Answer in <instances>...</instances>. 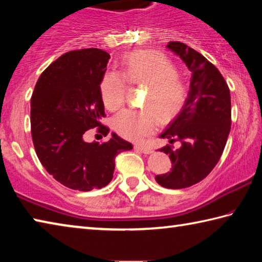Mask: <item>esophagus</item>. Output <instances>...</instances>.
Instances as JSON below:
<instances>
[{
  "instance_id": "obj_1",
  "label": "esophagus",
  "mask_w": 262,
  "mask_h": 262,
  "mask_svg": "<svg viewBox=\"0 0 262 262\" xmlns=\"http://www.w3.org/2000/svg\"><path fill=\"white\" fill-rule=\"evenodd\" d=\"M134 149L137 150V151H141L143 154H151L152 152V149H150L148 147H143V145H140V144L134 145Z\"/></svg>"
}]
</instances>
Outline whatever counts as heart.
<instances>
[{
    "label": "heart",
    "instance_id": "obj_1",
    "mask_svg": "<svg viewBox=\"0 0 262 262\" xmlns=\"http://www.w3.org/2000/svg\"><path fill=\"white\" fill-rule=\"evenodd\" d=\"M148 85L142 111L125 110L113 119V128L123 139L142 141L156 129L157 118L167 121L179 112L186 99V89L177 69L166 56L155 51L128 53L122 60V74L110 72L100 83L104 105L120 108L125 100L126 81Z\"/></svg>",
    "mask_w": 262,
    "mask_h": 262
}]
</instances>
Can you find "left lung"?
<instances>
[{
    "instance_id": "1",
    "label": "left lung",
    "mask_w": 262,
    "mask_h": 262,
    "mask_svg": "<svg viewBox=\"0 0 262 262\" xmlns=\"http://www.w3.org/2000/svg\"><path fill=\"white\" fill-rule=\"evenodd\" d=\"M183 60L192 73L189 91L183 108L159 137L170 143L159 151L171 159L170 172L155 177L165 188L179 189L198 184L219 163L231 127V98L228 84L211 62L183 42L166 46Z\"/></svg>"
}]
</instances>
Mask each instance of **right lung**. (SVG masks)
<instances>
[{"mask_svg": "<svg viewBox=\"0 0 262 262\" xmlns=\"http://www.w3.org/2000/svg\"><path fill=\"white\" fill-rule=\"evenodd\" d=\"M98 48L72 51L45 69L31 98V134L39 161L56 181L89 192L110 184L118 154L132 150L115 133L105 143L85 142V132L101 126L105 115L100 83L110 60Z\"/></svg>", "mask_w": 262, "mask_h": 262, "instance_id": "obj_1", "label": "right lung"}]
</instances>
